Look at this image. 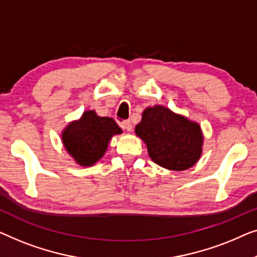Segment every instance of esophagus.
Listing matches in <instances>:
<instances>
[{
    "instance_id": "esophagus-1",
    "label": "esophagus",
    "mask_w": 257,
    "mask_h": 257,
    "mask_svg": "<svg viewBox=\"0 0 257 257\" xmlns=\"http://www.w3.org/2000/svg\"><path fill=\"white\" fill-rule=\"evenodd\" d=\"M122 127H123L125 130H127V132H132V130H133V124H132V122H130L129 120L122 122Z\"/></svg>"
}]
</instances>
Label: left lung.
Returning <instances> with one entry per match:
<instances>
[{"instance_id": "left-lung-1", "label": "left lung", "mask_w": 257, "mask_h": 257, "mask_svg": "<svg viewBox=\"0 0 257 257\" xmlns=\"http://www.w3.org/2000/svg\"><path fill=\"white\" fill-rule=\"evenodd\" d=\"M155 163L173 171H184L197 163L202 151V132L197 122L163 106L147 108L135 127Z\"/></svg>"}]
</instances>
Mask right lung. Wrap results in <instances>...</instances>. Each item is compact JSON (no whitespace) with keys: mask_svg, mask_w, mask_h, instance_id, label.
<instances>
[{"mask_svg":"<svg viewBox=\"0 0 257 257\" xmlns=\"http://www.w3.org/2000/svg\"><path fill=\"white\" fill-rule=\"evenodd\" d=\"M121 133L113 118L97 116L94 110H87L64 129L61 140L79 165L91 166L106 153L111 137Z\"/></svg>","mask_w":257,"mask_h":257,"instance_id":"1","label":"right lung"}]
</instances>
